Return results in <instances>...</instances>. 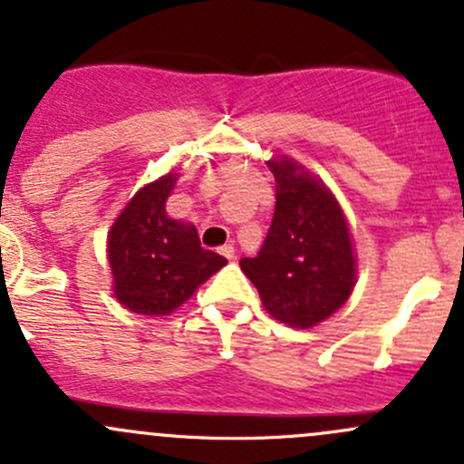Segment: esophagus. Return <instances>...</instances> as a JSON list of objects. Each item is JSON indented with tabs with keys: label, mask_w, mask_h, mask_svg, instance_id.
I'll return each mask as SVG.
<instances>
[{
	"label": "esophagus",
	"mask_w": 464,
	"mask_h": 464,
	"mask_svg": "<svg viewBox=\"0 0 464 464\" xmlns=\"http://www.w3.org/2000/svg\"><path fill=\"white\" fill-rule=\"evenodd\" d=\"M219 253H222V256L227 257V260H233V257H236V248H233V245L219 246Z\"/></svg>",
	"instance_id": "34e87169"
}]
</instances>
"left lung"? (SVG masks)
Returning <instances> with one entry per match:
<instances>
[{"label":"left lung","instance_id":"8db88e82","mask_svg":"<svg viewBox=\"0 0 464 464\" xmlns=\"http://www.w3.org/2000/svg\"><path fill=\"white\" fill-rule=\"evenodd\" d=\"M276 211L265 245L240 266L276 320L309 329L349 300L355 260L343 208L294 160H269Z\"/></svg>","mask_w":464,"mask_h":464}]
</instances>
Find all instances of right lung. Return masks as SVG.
Masks as SVG:
<instances>
[{
	"instance_id": "add662e5",
	"label": "right lung",
	"mask_w": 464,
	"mask_h": 464,
	"mask_svg": "<svg viewBox=\"0 0 464 464\" xmlns=\"http://www.w3.org/2000/svg\"><path fill=\"white\" fill-rule=\"evenodd\" d=\"M175 179L169 173L140 188L111 228L115 297L135 314H170L227 265V257L202 248L195 227L167 216Z\"/></svg>"
}]
</instances>
